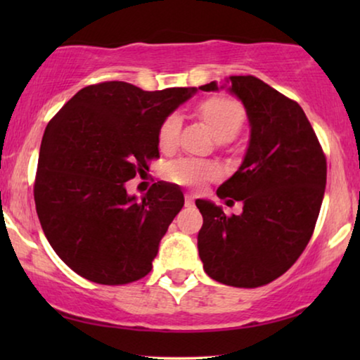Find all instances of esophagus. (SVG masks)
<instances>
[{"instance_id": "1", "label": "esophagus", "mask_w": 360, "mask_h": 360, "mask_svg": "<svg viewBox=\"0 0 360 360\" xmlns=\"http://www.w3.org/2000/svg\"><path fill=\"white\" fill-rule=\"evenodd\" d=\"M185 205H186V206L193 205V195H190V193L185 195Z\"/></svg>"}]
</instances>
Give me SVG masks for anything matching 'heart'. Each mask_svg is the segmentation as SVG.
<instances>
[{"instance_id": "heart-1", "label": "heart", "mask_w": 360, "mask_h": 360, "mask_svg": "<svg viewBox=\"0 0 360 360\" xmlns=\"http://www.w3.org/2000/svg\"><path fill=\"white\" fill-rule=\"evenodd\" d=\"M200 121L214 137L216 142L226 144L239 134L244 124V110L239 103L228 98H210L196 110ZM180 117L167 116L157 132V144L162 152H172L179 144ZM165 176L176 185L200 188L205 181L216 180L219 176L218 165L210 160L179 159L170 162L165 169Z\"/></svg>"}]
</instances>
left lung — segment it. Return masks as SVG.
<instances>
[{"mask_svg": "<svg viewBox=\"0 0 360 360\" xmlns=\"http://www.w3.org/2000/svg\"><path fill=\"white\" fill-rule=\"evenodd\" d=\"M228 90L243 103L250 126L243 164L216 190L243 213L226 216L196 200L203 226L198 254L205 272L231 287L254 288L287 272L307 248L321 210L326 157L298 103L255 77H228L201 91Z\"/></svg>", "mask_w": 360, "mask_h": 360, "instance_id": "8db88e82", "label": "left lung"}]
</instances>
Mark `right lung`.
Returning <instances> with one entry per match:
<instances>
[{
  "instance_id": "right-lung-1",
  "label": "right lung",
  "mask_w": 360,
  "mask_h": 360,
  "mask_svg": "<svg viewBox=\"0 0 360 360\" xmlns=\"http://www.w3.org/2000/svg\"><path fill=\"white\" fill-rule=\"evenodd\" d=\"M196 91L98 83L47 124L34 185L37 216L56 254L83 278L122 285L150 272L185 198L176 185L157 181L137 200L126 181L159 157L162 121Z\"/></svg>"
}]
</instances>
